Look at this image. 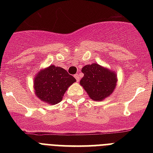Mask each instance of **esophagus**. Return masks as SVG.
Listing matches in <instances>:
<instances>
[{
    "label": "esophagus",
    "instance_id": "1",
    "mask_svg": "<svg viewBox=\"0 0 153 153\" xmlns=\"http://www.w3.org/2000/svg\"><path fill=\"white\" fill-rule=\"evenodd\" d=\"M74 78L76 79V81L77 82H79V80H80V76H79V74H74Z\"/></svg>",
    "mask_w": 153,
    "mask_h": 153
}]
</instances>
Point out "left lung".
Masks as SVG:
<instances>
[{
    "label": "left lung",
    "mask_w": 153,
    "mask_h": 153,
    "mask_svg": "<svg viewBox=\"0 0 153 153\" xmlns=\"http://www.w3.org/2000/svg\"><path fill=\"white\" fill-rule=\"evenodd\" d=\"M84 76L80 84L91 99L102 101L109 97L116 86L117 78L114 72L108 71L97 63L86 65L82 69Z\"/></svg>",
    "instance_id": "obj_1"
}]
</instances>
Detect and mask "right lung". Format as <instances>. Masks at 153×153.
I'll use <instances>...</instances> for the list:
<instances>
[{
  "label": "right lung",
  "instance_id": "obj_1",
  "mask_svg": "<svg viewBox=\"0 0 153 153\" xmlns=\"http://www.w3.org/2000/svg\"><path fill=\"white\" fill-rule=\"evenodd\" d=\"M75 81L63 68L50 66L36 77L35 91L40 100L48 104H57L62 99L68 86Z\"/></svg>",
  "mask_w": 153,
  "mask_h": 153
}]
</instances>
